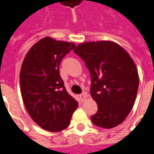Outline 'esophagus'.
I'll list each match as a JSON object with an SVG mask.
<instances>
[{"label":"esophagus","mask_w":154,"mask_h":154,"mask_svg":"<svg viewBox=\"0 0 154 154\" xmlns=\"http://www.w3.org/2000/svg\"><path fill=\"white\" fill-rule=\"evenodd\" d=\"M87 94L86 92H83V93L80 96V99L82 101H84V100L87 99Z\"/></svg>","instance_id":"1"}]
</instances>
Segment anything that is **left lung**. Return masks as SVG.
I'll use <instances>...</instances> for the list:
<instances>
[{
    "label": "left lung",
    "mask_w": 154,
    "mask_h": 154,
    "mask_svg": "<svg viewBox=\"0 0 154 154\" xmlns=\"http://www.w3.org/2000/svg\"><path fill=\"white\" fill-rule=\"evenodd\" d=\"M73 51L90 72L91 96L98 106L91 121L104 129L119 125L134 106L139 88V74L133 59L112 41L87 42Z\"/></svg>",
    "instance_id": "left-lung-1"
}]
</instances>
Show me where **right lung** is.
<instances>
[{"instance_id": "add662e5", "label": "right lung", "mask_w": 154, "mask_h": 154, "mask_svg": "<svg viewBox=\"0 0 154 154\" xmlns=\"http://www.w3.org/2000/svg\"><path fill=\"white\" fill-rule=\"evenodd\" d=\"M75 47L73 43L45 37L30 48L22 63L20 82L25 108L38 126L50 132L68 127L78 106L59 73L61 60Z\"/></svg>"}]
</instances>
